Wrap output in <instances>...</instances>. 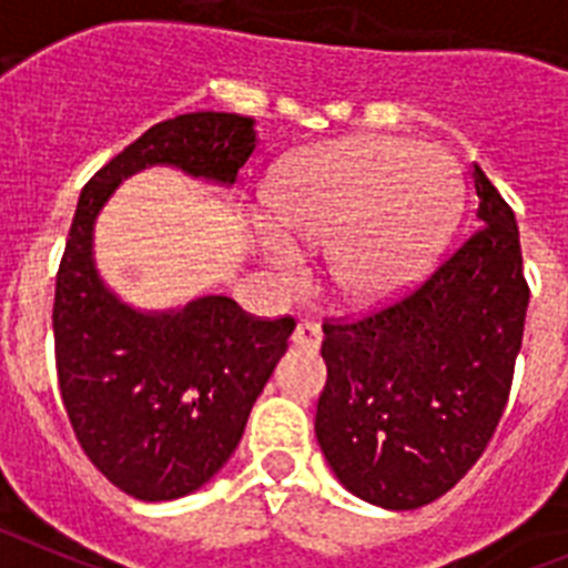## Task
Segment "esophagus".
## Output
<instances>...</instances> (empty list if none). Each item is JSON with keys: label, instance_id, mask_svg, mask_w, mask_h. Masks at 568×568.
<instances>
[{"label": "esophagus", "instance_id": "esophagus-1", "mask_svg": "<svg viewBox=\"0 0 568 568\" xmlns=\"http://www.w3.org/2000/svg\"><path fill=\"white\" fill-rule=\"evenodd\" d=\"M320 339H323V332H320V325L312 323V320H300L294 334H291V343L303 348V352H317Z\"/></svg>", "mask_w": 568, "mask_h": 568}]
</instances>
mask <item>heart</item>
<instances>
[{
    "mask_svg": "<svg viewBox=\"0 0 568 568\" xmlns=\"http://www.w3.org/2000/svg\"><path fill=\"white\" fill-rule=\"evenodd\" d=\"M271 225L256 248L297 280L300 248H325L345 305L377 308L412 288L440 254L460 211V180L443 151L397 136L323 142L280 168L265 194Z\"/></svg>",
    "mask_w": 568,
    "mask_h": 568,
    "instance_id": "b5f03b06",
    "label": "heart"
}]
</instances>
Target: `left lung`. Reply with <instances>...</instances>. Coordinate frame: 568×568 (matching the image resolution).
Instances as JSON below:
<instances>
[{
  "label": "left lung",
  "instance_id": "obj_1",
  "mask_svg": "<svg viewBox=\"0 0 568 568\" xmlns=\"http://www.w3.org/2000/svg\"><path fill=\"white\" fill-rule=\"evenodd\" d=\"M480 229L420 288L357 323L323 325L317 443L334 477L388 511L446 495L509 400L529 285L520 231L471 165Z\"/></svg>",
  "mask_w": 568,
  "mask_h": 568
}]
</instances>
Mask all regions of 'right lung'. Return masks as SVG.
I'll list each match as a JSON object with an SVG mask.
<instances>
[{"label": "right lung", "instance_id": "1", "mask_svg": "<svg viewBox=\"0 0 568 568\" xmlns=\"http://www.w3.org/2000/svg\"><path fill=\"white\" fill-rule=\"evenodd\" d=\"M254 148L251 116L182 113L113 156L77 202L53 300L59 392L79 446L136 500L191 495L229 463L294 320H254L223 294L134 308L97 268V216L128 176L154 165L231 189Z\"/></svg>", "mask_w": 568, "mask_h": 568}]
</instances>
